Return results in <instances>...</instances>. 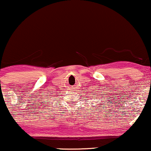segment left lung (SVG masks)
Wrapping results in <instances>:
<instances>
[{
  "label": "left lung",
  "instance_id": "obj_1",
  "mask_svg": "<svg viewBox=\"0 0 151 151\" xmlns=\"http://www.w3.org/2000/svg\"><path fill=\"white\" fill-rule=\"evenodd\" d=\"M91 94H93V93H91ZM104 94H105V93H104ZM97 96H98V95H97ZM93 98H97V97H93ZM103 98H104V97H103ZM100 100H101V99H100ZM101 101H102V100H101ZM104 102H106V101H104Z\"/></svg>",
  "mask_w": 151,
  "mask_h": 151
}]
</instances>
